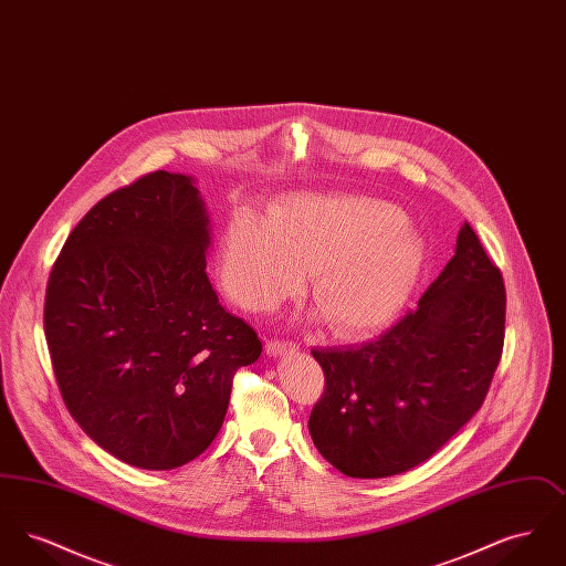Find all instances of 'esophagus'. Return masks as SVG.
Returning a JSON list of instances; mask_svg holds the SVG:
<instances>
[{
  "instance_id": "esophagus-1",
  "label": "esophagus",
  "mask_w": 566,
  "mask_h": 566,
  "mask_svg": "<svg viewBox=\"0 0 566 566\" xmlns=\"http://www.w3.org/2000/svg\"><path fill=\"white\" fill-rule=\"evenodd\" d=\"M265 350L271 356H282V354H289V352L298 350L295 342H284V339H268L265 344Z\"/></svg>"
}]
</instances>
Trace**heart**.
I'll list each match as a JSON object with an SVG mask.
<instances>
[{
	"instance_id": "b5f03b06",
	"label": "heart",
	"mask_w": 566,
	"mask_h": 566,
	"mask_svg": "<svg viewBox=\"0 0 566 566\" xmlns=\"http://www.w3.org/2000/svg\"><path fill=\"white\" fill-rule=\"evenodd\" d=\"M422 242L392 203L350 195H296L229 220L222 286L240 307L268 312L312 275V296L333 333L356 337L386 323L422 268Z\"/></svg>"
}]
</instances>
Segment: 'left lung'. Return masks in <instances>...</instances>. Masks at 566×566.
I'll list each match as a JSON object with an SVG mask.
<instances>
[{
    "mask_svg": "<svg viewBox=\"0 0 566 566\" xmlns=\"http://www.w3.org/2000/svg\"><path fill=\"white\" fill-rule=\"evenodd\" d=\"M505 282L464 222L457 254L379 337L312 350L324 392L310 416L314 446L348 478L409 471L446 446L484 403L505 342Z\"/></svg>",
    "mask_w": 566,
    "mask_h": 566,
    "instance_id": "8db88e82",
    "label": "left lung"
}]
</instances>
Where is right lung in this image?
Returning a JSON list of instances; mask_svg holds the SVG:
<instances>
[{
  "label": "right lung",
  "mask_w": 566,
  "mask_h": 566,
  "mask_svg": "<svg viewBox=\"0 0 566 566\" xmlns=\"http://www.w3.org/2000/svg\"><path fill=\"white\" fill-rule=\"evenodd\" d=\"M189 176L153 171L97 201L49 275L44 333L61 397L112 457L167 471L203 454L233 377L263 350L206 273Z\"/></svg>",
  "instance_id": "right-lung-1"
}]
</instances>
